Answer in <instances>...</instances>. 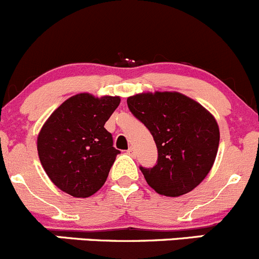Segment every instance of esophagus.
<instances>
[{
    "mask_svg": "<svg viewBox=\"0 0 259 259\" xmlns=\"http://www.w3.org/2000/svg\"><path fill=\"white\" fill-rule=\"evenodd\" d=\"M127 154H129V155H134L135 154L134 148H129V149H127Z\"/></svg>",
    "mask_w": 259,
    "mask_h": 259,
    "instance_id": "1",
    "label": "esophagus"
}]
</instances>
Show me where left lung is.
<instances>
[{
	"label": "left lung",
	"mask_w": 259,
	"mask_h": 259,
	"mask_svg": "<svg viewBox=\"0 0 259 259\" xmlns=\"http://www.w3.org/2000/svg\"><path fill=\"white\" fill-rule=\"evenodd\" d=\"M127 107L153 135L157 164L140 167L148 185L159 195L177 197L202 182L219 148L215 117L180 92H147L127 97Z\"/></svg>",
	"instance_id": "8db88e82"
}]
</instances>
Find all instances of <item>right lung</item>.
<instances>
[{
  "mask_svg": "<svg viewBox=\"0 0 259 259\" xmlns=\"http://www.w3.org/2000/svg\"><path fill=\"white\" fill-rule=\"evenodd\" d=\"M119 104V96L74 95L42 125L37 154L59 190L73 197H90L106 182L120 150L104 125Z\"/></svg>",
  "mask_w": 259,
  "mask_h": 259,
  "instance_id": "1",
  "label": "right lung"
}]
</instances>
